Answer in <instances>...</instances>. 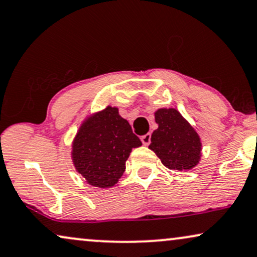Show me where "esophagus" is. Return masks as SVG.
Wrapping results in <instances>:
<instances>
[{
    "instance_id": "1",
    "label": "esophagus",
    "mask_w": 257,
    "mask_h": 257,
    "mask_svg": "<svg viewBox=\"0 0 257 257\" xmlns=\"http://www.w3.org/2000/svg\"><path fill=\"white\" fill-rule=\"evenodd\" d=\"M150 139H152V134H150V133H148V134H146V135L142 136L141 141H142V143H143V145H145V146H149Z\"/></svg>"
}]
</instances>
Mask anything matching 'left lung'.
<instances>
[{
	"label": "left lung",
	"mask_w": 257,
	"mask_h": 257,
	"mask_svg": "<svg viewBox=\"0 0 257 257\" xmlns=\"http://www.w3.org/2000/svg\"><path fill=\"white\" fill-rule=\"evenodd\" d=\"M159 128L154 131L149 148L167 168L189 170L201 157V141L194 128L176 109H159L155 112Z\"/></svg>",
	"instance_id": "8db88e82"
}]
</instances>
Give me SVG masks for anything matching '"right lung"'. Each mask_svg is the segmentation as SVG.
Returning <instances> with one entry per match:
<instances>
[{
    "mask_svg": "<svg viewBox=\"0 0 257 257\" xmlns=\"http://www.w3.org/2000/svg\"><path fill=\"white\" fill-rule=\"evenodd\" d=\"M142 145L117 108L107 107L82 123L73 143V161L89 184L109 188L117 183L133 148Z\"/></svg>",
    "mask_w": 257,
    "mask_h": 257,
    "instance_id": "obj_1",
    "label": "right lung"
}]
</instances>
